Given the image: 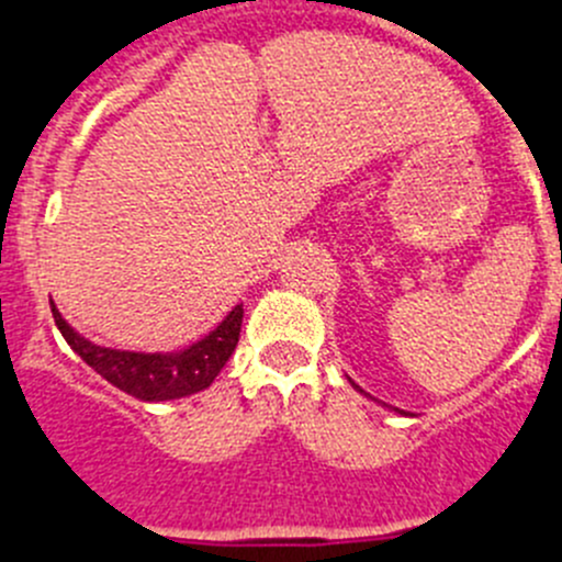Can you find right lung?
Wrapping results in <instances>:
<instances>
[{"label": "right lung", "instance_id": "right-lung-1", "mask_svg": "<svg viewBox=\"0 0 562 562\" xmlns=\"http://www.w3.org/2000/svg\"><path fill=\"white\" fill-rule=\"evenodd\" d=\"M57 329L63 333L66 344L91 366L97 374H102L110 385L130 393L140 402H166L191 396V393L204 391L210 382L216 380L218 371L235 352L240 335V322H244V305H235L229 316L218 324L210 335L196 340L182 352L171 355H144V352H119V349H104V346L91 344L80 333L68 327L57 307L52 305Z\"/></svg>", "mask_w": 562, "mask_h": 562}]
</instances>
